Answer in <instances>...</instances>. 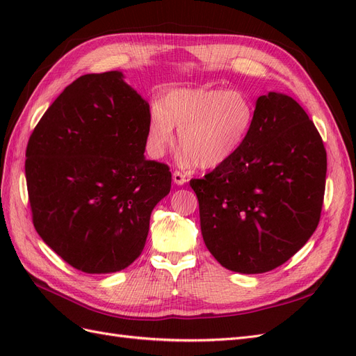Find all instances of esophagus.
<instances>
[{
	"instance_id": "obj_1",
	"label": "esophagus",
	"mask_w": 356,
	"mask_h": 356,
	"mask_svg": "<svg viewBox=\"0 0 356 356\" xmlns=\"http://www.w3.org/2000/svg\"><path fill=\"white\" fill-rule=\"evenodd\" d=\"M172 179H174V182L177 186H184L186 182L188 181V178L182 174V172H179V170H175L174 172V175H172Z\"/></svg>"
}]
</instances>
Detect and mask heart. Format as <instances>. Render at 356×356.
Instances as JSON below:
<instances>
[{
	"label": "heart",
	"instance_id": "obj_1",
	"mask_svg": "<svg viewBox=\"0 0 356 356\" xmlns=\"http://www.w3.org/2000/svg\"><path fill=\"white\" fill-rule=\"evenodd\" d=\"M254 122V105L239 90L175 89L149 110L147 149L160 159L174 145L175 127L181 161L200 169H215L243 145Z\"/></svg>",
	"mask_w": 356,
	"mask_h": 356
}]
</instances>
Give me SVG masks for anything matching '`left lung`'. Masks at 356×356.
<instances>
[{
	"mask_svg": "<svg viewBox=\"0 0 356 356\" xmlns=\"http://www.w3.org/2000/svg\"><path fill=\"white\" fill-rule=\"evenodd\" d=\"M325 175L324 143L300 104L277 92L260 96L239 152L190 181L204 245L229 270H273L316 230Z\"/></svg>",
	"mask_w": 356,
	"mask_h": 356,
	"instance_id": "obj_1",
	"label": "left lung"
}]
</instances>
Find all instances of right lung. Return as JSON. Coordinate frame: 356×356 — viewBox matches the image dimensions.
<instances>
[{"instance_id":"1","label":"right lung","mask_w":356,"mask_h":356,"mask_svg":"<svg viewBox=\"0 0 356 356\" xmlns=\"http://www.w3.org/2000/svg\"><path fill=\"white\" fill-rule=\"evenodd\" d=\"M149 105L120 71L86 74L41 117L26 147L32 221L63 261L114 273L141 255L168 165L144 156Z\"/></svg>"}]
</instances>
